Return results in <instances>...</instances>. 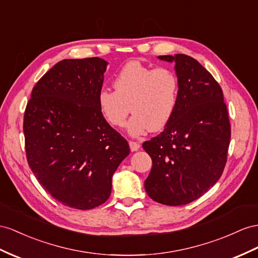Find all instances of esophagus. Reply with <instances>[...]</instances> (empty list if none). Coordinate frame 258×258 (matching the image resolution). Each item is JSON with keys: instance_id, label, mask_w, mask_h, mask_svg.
Masks as SVG:
<instances>
[{"instance_id": "esophagus-1", "label": "esophagus", "mask_w": 258, "mask_h": 258, "mask_svg": "<svg viewBox=\"0 0 258 258\" xmlns=\"http://www.w3.org/2000/svg\"><path fill=\"white\" fill-rule=\"evenodd\" d=\"M130 148H131V150L132 151H137L138 149L141 148V145L138 144V143H136V142H132V141H130Z\"/></svg>"}]
</instances>
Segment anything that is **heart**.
<instances>
[{
  "label": "heart",
  "instance_id": "1",
  "mask_svg": "<svg viewBox=\"0 0 258 258\" xmlns=\"http://www.w3.org/2000/svg\"><path fill=\"white\" fill-rule=\"evenodd\" d=\"M113 87L115 91L102 89L99 92V109L107 122L116 127L122 126L132 109L134 115L126 124L131 136L162 130L174 113L179 81L171 70H154L131 61L116 74Z\"/></svg>",
  "mask_w": 258,
  "mask_h": 258
}]
</instances>
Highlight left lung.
Listing matches in <instances>:
<instances>
[{"label":"left lung","mask_w":258,"mask_h":258,"mask_svg":"<svg viewBox=\"0 0 258 258\" xmlns=\"http://www.w3.org/2000/svg\"><path fill=\"white\" fill-rule=\"evenodd\" d=\"M158 58L175 63L179 96L163 132L143 144L153 160L145 189L157 203L180 206L197 200L220 179L231 126L222 89L204 66L185 54Z\"/></svg>","instance_id":"left-lung-1"}]
</instances>
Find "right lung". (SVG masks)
I'll return each mask as SVG.
<instances>
[{
    "instance_id": "add662e5",
    "label": "right lung",
    "mask_w": 258,
    "mask_h": 258,
    "mask_svg": "<svg viewBox=\"0 0 258 258\" xmlns=\"http://www.w3.org/2000/svg\"><path fill=\"white\" fill-rule=\"evenodd\" d=\"M108 62L66 58L39 79L24 115L32 173L64 206L92 209L108 200L112 175L130 154L98 104Z\"/></svg>"
}]
</instances>
